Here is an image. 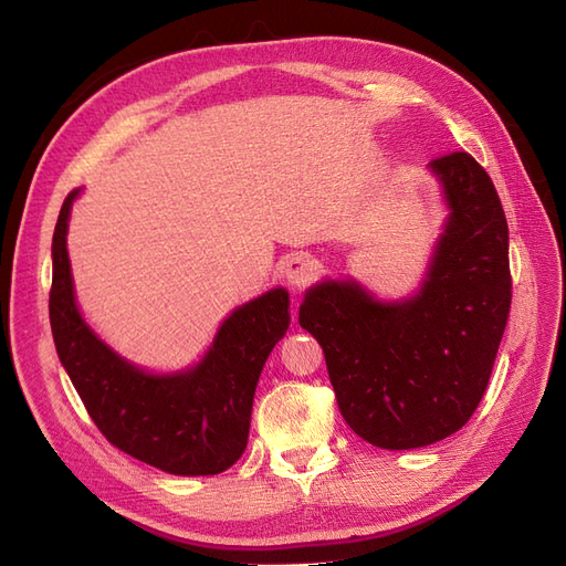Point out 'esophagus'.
Returning a JSON list of instances; mask_svg holds the SVG:
<instances>
[{
	"label": "esophagus",
	"instance_id": "1",
	"mask_svg": "<svg viewBox=\"0 0 566 566\" xmlns=\"http://www.w3.org/2000/svg\"><path fill=\"white\" fill-rule=\"evenodd\" d=\"M316 276V262L306 252H297L285 262V281L295 287H304Z\"/></svg>",
	"mask_w": 566,
	"mask_h": 566
}]
</instances>
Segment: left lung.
<instances>
[{
	"mask_svg": "<svg viewBox=\"0 0 566 566\" xmlns=\"http://www.w3.org/2000/svg\"><path fill=\"white\" fill-rule=\"evenodd\" d=\"M427 172L447 219L416 293L380 300L356 279H323L300 304L342 418L387 451L430 447L472 418L512 300L507 221L484 167L451 153Z\"/></svg>",
	"mask_w": 566,
	"mask_h": 566,
	"instance_id": "8db88e82",
	"label": "left lung"
}]
</instances>
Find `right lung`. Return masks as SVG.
<instances>
[{"label":"right lung","mask_w":566,"mask_h":566,"mask_svg":"<svg viewBox=\"0 0 566 566\" xmlns=\"http://www.w3.org/2000/svg\"><path fill=\"white\" fill-rule=\"evenodd\" d=\"M82 188L65 198L51 241L49 321L67 378L87 413L119 451L167 474L229 470L250 434L254 389L290 325V295L271 287L221 321L212 345L179 370H148L115 352L82 316L67 224Z\"/></svg>","instance_id":"add662e5"}]
</instances>
